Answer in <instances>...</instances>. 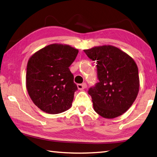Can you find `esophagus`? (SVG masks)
<instances>
[{"mask_svg":"<svg viewBox=\"0 0 157 157\" xmlns=\"http://www.w3.org/2000/svg\"><path fill=\"white\" fill-rule=\"evenodd\" d=\"M77 86L79 90H83L86 87V83H82V84H78Z\"/></svg>","mask_w":157,"mask_h":157,"instance_id":"esophagus-1","label":"esophagus"}]
</instances>
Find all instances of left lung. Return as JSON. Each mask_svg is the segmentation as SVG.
Listing matches in <instances>:
<instances>
[{
  "label": "left lung",
  "instance_id": "obj_1",
  "mask_svg": "<svg viewBox=\"0 0 157 157\" xmlns=\"http://www.w3.org/2000/svg\"><path fill=\"white\" fill-rule=\"evenodd\" d=\"M84 52L97 62L99 82L88 90L94 110L109 119L121 116L133 104L139 91L136 64L130 56L112 46L95 47Z\"/></svg>",
  "mask_w": 157,
  "mask_h": 157
}]
</instances>
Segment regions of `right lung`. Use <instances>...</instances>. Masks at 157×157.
I'll return each mask as SVG.
<instances>
[{"label":"right lung","mask_w":157,"mask_h":157,"mask_svg":"<svg viewBox=\"0 0 157 157\" xmlns=\"http://www.w3.org/2000/svg\"><path fill=\"white\" fill-rule=\"evenodd\" d=\"M78 53L68 45L51 44L29 58L27 89L35 105L44 112L60 113L71 107L78 88L69 67Z\"/></svg>","instance_id":"obj_1"}]
</instances>
